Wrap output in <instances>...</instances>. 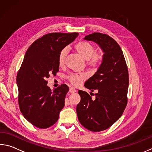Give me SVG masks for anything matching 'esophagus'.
<instances>
[{"label":"esophagus","mask_w":152,"mask_h":152,"mask_svg":"<svg viewBox=\"0 0 152 152\" xmlns=\"http://www.w3.org/2000/svg\"><path fill=\"white\" fill-rule=\"evenodd\" d=\"M69 92H70V93H74V92H76V90L75 89V88H72V87H71V88H70V90H69Z\"/></svg>","instance_id":"1"}]
</instances>
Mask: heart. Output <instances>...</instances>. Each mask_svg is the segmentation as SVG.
Listing matches in <instances>:
<instances>
[{
    "instance_id": "1",
    "label": "heart",
    "mask_w": 152,
    "mask_h": 152,
    "mask_svg": "<svg viewBox=\"0 0 152 152\" xmlns=\"http://www.w3.org/2000/svg\"><path fill=\"white\" fill-rule=\"evenodd\" d=\"M76 51L83 58L87 60V65L91 68H97L102 60V54L97 53L95 52V48L90 43L86 41H80L76 43L74 46ZM68 53L67 48L62 49L58 55V62L60 66H62L64 64L65 59ZM85 74H71L68 76V78L72 84L75 86L80 84L82 81L86 78Z\"/></svg>"
}]
</instances>
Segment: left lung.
<instances>
[{
	"label": "left lung",
	"instance_id": "obj_1",
	"mask_svg": "<svg viewBox=\"0 0 152 152\" xmlns=\"http://www.w3.org/2000/svg\"><path fill=\"white\" fill-rule=\"evenodd\" d=\"M84 39L96 42L104 54L98 70L84 84L92 92L97 90L96 98L79 90L81 100L77 105L76 113L84 128L100 132L112 126L125 110L128 102V70L122 49L112 38L94 32Z\"/></svg>",
	"mask_w": 152,
	"mask_h": 152
}]
</instances>
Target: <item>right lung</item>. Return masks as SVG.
<instances>
[{"label": "right lung", "instance_id": "right-lung-1", "mask_svg": "<svg viewBox=\"0 0 152 152\" xmlns=\"http://www.w3.org/2000/svg\"><path fill=\"white\" fill-rule=\"evenodd\" d=\"M78 33H50L34 41L27 50L16 76L18 104L24 117L41 129L58 120L69 88L62 84L54 90L46 79L59 71L60 51L78 37Z\"/></svg>", "mask_w": 152, "mask_h": 152}]
</instances>
